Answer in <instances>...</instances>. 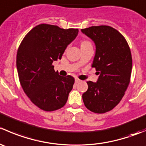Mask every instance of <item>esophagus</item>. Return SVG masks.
I'll return each mask as SVG.
<instances>
[{
    "mask_svg": "<svg viewBox=\"0 0 146 146\" xmlns=\"http://www.w3.org/2000/svg\"><path fill=\"white\" fill-rule=\"evenodd\" d=\"M75 82H76V83H78V82H80V80H79L78 78H75Z\"/></svg>",
    "mask_w": 146,
    "mask_h": 146,
    "instance_id": "obj_1",
    "label": "esophagus"
}]
</instances>
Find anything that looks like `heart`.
I'll list each match as a JSON object with an SVG mask.
<instances>
[{"mask_svg": "<svg viewBox=\"0 0 146 146\" xmlns=\"http://www.w3.org/2000/svg\"><path fill=\"white\" fill-rule=\"evenodd\" d=\"M90 43L89 42H87V41H84V42H82L81 43V44H88Z\"/></svg>", "mask_w": 146, "mask_h": 146, "instance_id": "obj_1", "label": "heart"}]
</instances>
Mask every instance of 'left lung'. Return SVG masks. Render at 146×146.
Here are the masks:
<instances>
[{"label": "left lung", "instance_id": "8db88e82", "mask_svg": "<svg viewBox=\"0 0 146 146\" xmlns=\"http://www.w3.org/2000/svg\"><path fill=\"white\" fill-rule=\"evenodd\" d=\"M95 45L92 67L95 68L97 82H87L88 89L82 94L85 107L102 114L110 111L122 99L130 82L132 57L125 38L110 26H92L82 29Z\"/></svg>", "mask_w": 146, "mask_h": 146}]
</instances>
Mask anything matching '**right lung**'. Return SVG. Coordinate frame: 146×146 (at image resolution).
Instances as JSON below:
<instances>
[{
    "label": "right lung",
    "mask_w": 146,
    "mask_h": 146,
    "mask_svg": "<svg viewBox=\"0 0 146 146\" xmlns=\"http://www.w3.org/2000/svg\"><path fill=\"white\" fill-rule=\"evenodd\" d=\"M78 34V29L39 25L28 32L19 46L16 61L19 80L25 93L41 110H57L67 102L75 79L59 76L52 63L61 59Z\"/></svg>",
    "instance_id": "right-lung-1"
}]
</instances>
